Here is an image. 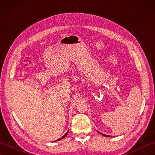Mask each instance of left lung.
<instances>
[{
	"mask_svg": "<svg viewBox=\"0 0 155 155\" xmlns=\"http://www.w3.org/2000/svg\"><path fill=\"white\" fill-rule=\"evenodd\" d=\"M98 132H99V133L101 134V135H103V136H105V137H110V135H104V134H101V132H99V131H98Z\"/></svg>",
	"mask_w": 155,
	"mask_h": 155,
	"instance_id": "1",
	"label": "left lung"
}]
</instances>
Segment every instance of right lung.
Here are the masks:
<instances>
[{
    "mask_svg": "<svg viewBox=\"0 0 155 155\" xmlns=\"http://www.w3.org/2000/svg\"><path fill=\"white\" fill-rule=\"evenodd\" d=\"M68 131L66 132V134L64 135H63V136H62L61 138H60V139H58V140H56V141H57L60 140V139H63V138H64V137L66 136V135H68Z\"/></svg>",
    "mask_w": 155,
    "mask_h": 155,
    "instance_id": "add662e5",
    "label": "right lung"
}]
</instances>
